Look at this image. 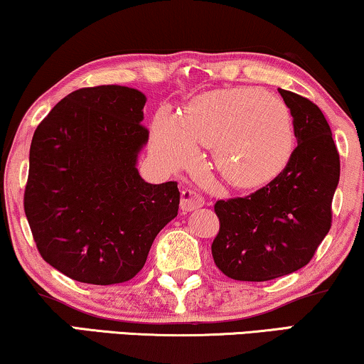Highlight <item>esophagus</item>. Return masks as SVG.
<instances>
[{
	"instance_id": "obj_1",
	"label": "esophagus",
	"mask_w": 364,
	"mask_h": 364,
	"mask_svg": "<svg viewBox=\"0 0 364 364\" xmlns=\"http://www.w3.org/2000/svg\"><path fill=\"white\" fill-rule=\"evenodd\" d=\"M203 203H205V198H203L198 192L192 191V188H186V191H182V200H181L182 210L192 212L196 210V208L203 207Z\"/></svg>"
}]
</instances>
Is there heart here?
<instances>
[{
    "label": "heart",
    "mask_w": 364,
    "mask_h": 364,
    "mask_svg": "<svg viewBox=\"0 0 364 364\" xmlns=\"http://www.w3.org/2000/svg\"><path fill=\"white\" fill-rule=\"evenodd\" d=\"M198 146H215L218 171L232 186L258 187L287 167L295 146L291 114L280 99L255 87L218 89L198 96L182 117L167 109L152 124V154L181 167Z\"/></svg>",
    "instance_id": "heart-1"
}]
</instances>
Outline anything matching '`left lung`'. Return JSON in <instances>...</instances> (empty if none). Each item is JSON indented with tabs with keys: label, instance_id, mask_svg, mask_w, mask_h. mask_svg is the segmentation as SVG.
I'll return each instance as SVG.
<instances>
[{
	"label": "left lung",
	"instance_id": "8db88e82",
	"mask_svg": "<svg viewBox=\"0 0 364 364\" xmlns=\"http://www.w3.org/2000/svg\"><path fill=\"white\" fill-rule=\"evenodd\" d=\"M293 117L298 146L287 167L250 196L215 202L212 243L218 270L232 280L268 282L310 263L331 228L340 154L316 104L278 89Z\"/></svg>",
	"mask_w": 364,
	"mask_h": 364
}]
</instances>
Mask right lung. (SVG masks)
<instances>
[{
	"label": "right lung",
	"instance_id": "obj_1",
	"mask_svg": "<svg viewBox=\"0 0 364 364\" xmlns=\"http://www.w3.org/2000/svg\"><path fill=\"white\" fill-rule=\"evenodd\" d=\"M144 104L132 87H82L34 131L24 213L41 257L76 282H129L177 217V182L154 186L136 168L149 139Z\"/></svg>",
	"mask_w": 364,
	"mask_h": 364
}]
</instances>
